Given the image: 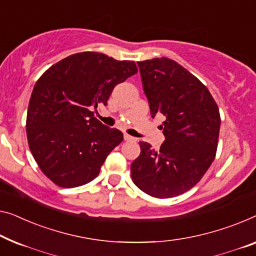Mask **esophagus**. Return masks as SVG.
<instances>
[{"label": "esophagus", "mask_w": 256, "mask_h": 256, "mask_svg": "<svg viewBox=\"0 0 256 256\" xmlns=\"http://www.w3.org/2000/svg\"><path fill=\"white\" fill-rule=\"evenodd\" d=\"M124 140L125 141H132V140H134V138H133V136H128V133H124Z\"/></svg>", "instance_id": "1"}]
</instances>
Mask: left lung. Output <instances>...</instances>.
I'll return each mask as SVG.
<instances>
[{
  "instance_id": "obj_1",
  "label": "left lung",
  "mask_w": 256,
  "mask_h": 256,
  "mask_svg": "<svg viewBox=\"0 0 256 256\" xmlns=\"http://www.w3.org/2000/svg\"><path fill=\"white\" fill-rule=\"evenodd\" d=\"M150 115L164 116L160 150L141 141L131 164L136 186L166 199L185 193L204 177L215 158L220 110L210 92L174 60L161 57L138 62Z\"/></svg>"
}]
</instances>
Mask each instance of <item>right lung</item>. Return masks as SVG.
Returning <instances> with one entry per match:
<instances>
[{"instance_id":"obj_1","label":"right lung","mask_w":256,"mask_h":256,"mask_svg":"<svg viewBox=\"0 0 256 256\" xmlns=\"http://www.w3.org/2000/svg\"><path fill=\"white\" fill-rule=\"evenodd\" d=\"M138 72L132 60L101 52H78L52 66L30 95L26 133L38 166L60 188H77L98 177L123 133L94 117L118 84Z\"/></svg>"}]
</instances>
